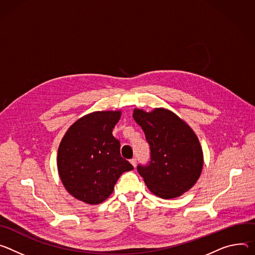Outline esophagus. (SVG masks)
<instances>
[{
  "label": "esophagus",
  "mask_w": 255,
  "mask_h": 255,
  "mask_svg": "<svg viewBox=\"0 0 255 255\" xmlns=\"http://www.w3.org/2000/svg\"><path fill=\"white\" fill-rule=\"evenodd\" d=\"M129 162L131 163V165H132L133 167H135V166H136V159H135V158L130 159V160H129Z\"/></svg>",
  "instance_id": "esophagus-1"
}]
</instances>
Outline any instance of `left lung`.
<instances>
[{"label":"left lung","mask_w":255,"mask_h":255,"mask_svg":"<svg viewBox=\"0 0 255 255\" xmlns=\"http://www.w3.org/2000/svg\"><path fill=\"white\" fill-rule=\"evenodd\" d=\"M133 120L143 128L150 145L151 160L137 165V172L157 196H180L199 179L204 165L203 150L194 131L172 111L134 109Z\"/></svg>","instance_id":"obj_1"}]
</instances>
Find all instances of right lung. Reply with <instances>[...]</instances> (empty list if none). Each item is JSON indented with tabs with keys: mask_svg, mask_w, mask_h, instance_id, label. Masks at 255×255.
Returning a JSON list of instances; mask_svg holds the SVG:
<instances>
[{
	"mask_svg": "<svg viewBox=\"0 0 255 255\" xmlns=\"http://www.w3.org/2000/svg\"><path fill=\"white\" fill-rule=\"evenodd\" d=\"M122 111H95L79 119L65 133L58 151L61 180L77 200L97 205L112 193L120 176L133 169L121 156L112 135Z\"/></svg>",
	"mask_w": 255,
	"mask_h": 255,
	"instance_id": "add662e5",
	"label": "right lung"
}]
</instances>
